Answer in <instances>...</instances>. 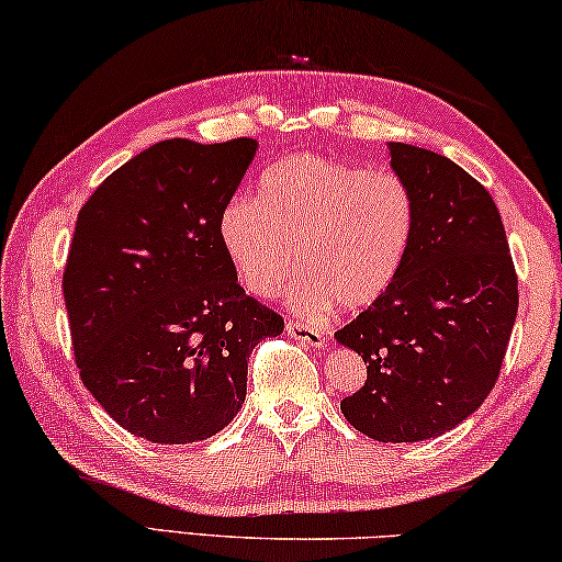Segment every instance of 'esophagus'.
Wrapping results in <instances>:
<instances>
[{
	"mask_svg": "<svg viewBox=\"0 0 562 562\" xmlns=\"http://www.w3.org/2000/svg\"><path fill=\"white\" fill-rule=\"evenodd\" d=\"M284 329H288V335L292 337V340H297L302 345L325 347V333H323V329L310 327L307 323H297V319H290V323L284 325Z\"/></svg>",
	"mask_w": 562,
	"mask_h": 562,
	"instance_id": "esophagus-1",
	"label": "esophagus"
}]
</instances>
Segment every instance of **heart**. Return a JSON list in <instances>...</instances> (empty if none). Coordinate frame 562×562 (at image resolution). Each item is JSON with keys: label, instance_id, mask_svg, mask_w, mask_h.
<instances>
[{"label": "heart", "instance_id": "b5f03b06", "mask_svg": "<svg viewBox=\"0 0 562 562\" xmlns=\"http://www.w3.org/2000/svg\"><path fill=\"white\" fill-rule=\"evenodd\" d=\"M415 225V194L397 172L300 153L265 169L257 200L225 202L217 237L257 297L278 295L300 255L302 310H364L397 282Z\"/></svg>", "mask_w": 562, "mask_h": 562}]
</instances>
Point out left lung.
Instances as JSON below:
<instances>
[{
  "mask_svg": "<svg viewBox=\"0 0 562 562\" xmlns=\"http://www.w3.org/2000/svg\"><path fill=\"white\" fill-rule=\"evenodd\" d=\"M390 165L415 194L417 225L387 295L337 329V342L368 362L340 409L372 440L417 442L452 430L495 387L518 272L501 212L473 175L403 142L390 145Z\"/></svg>",
  "mask_w": 562,
  "mask_h": 562,
  "instance_id": "left-lung-1",
  "label": "left lung"
}]
</instances>
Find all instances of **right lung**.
Returning a JSON list of instances; mask_svg holds the SVG:
<instances>
[{"mask_svg": "<svg viewBox=\"0 0 562 562\" xmlns=\"http://www.w3.org/2000/svg\"><path fill=\"white\" fill-rule=\"evenodd\" d=\"M255 149L249 137L157 142L79 210L61 278L79 378L137 438L220 432L245 403L249 352L282 333L217 237Z\"/></svg>", "mask_w": 562, "mask_h": 562, "instance_id": "obj_1", "label": "right lung"}]
</instances>
